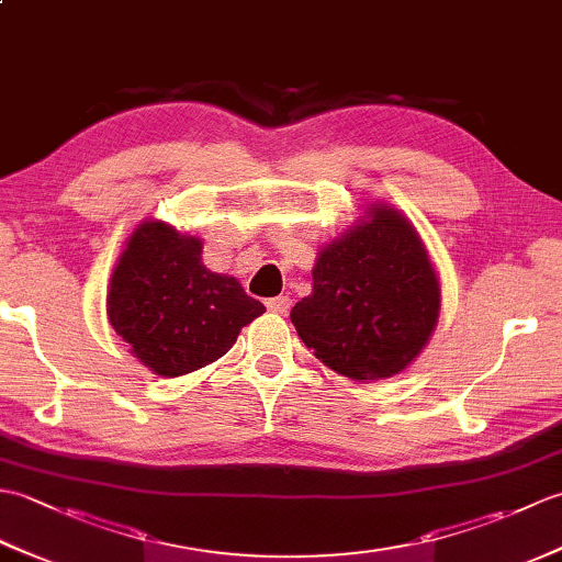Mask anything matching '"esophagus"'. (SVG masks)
Returning <instances> with one entry per match:
<instances>
[{"mask_svg":"<svg viewBox=\"0 0 562 562\" xmlns=\"http://www.w3.org/2000/svg\"><path fill=\"white\" fill-rule=\"evenodd\" d=\"M266 304L272 314H288L292 306V300L290 296H272V300H268Z\"/></svg>","mask_w":562,"mask_h":562,"instance_id":"obj_1","label":"esophagus"}]
</instances>
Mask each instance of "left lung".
Returning a JSON list of instances; mask_svg holds the SVG:
<instances>
[{"mask_svg":"<svg viewBox=\"0 0 562 562\" xmlns=\"http://www.w3.org/2000/svg\"><path fill=\"white\" fill-rule=\"evenodd\" d=\"M314 290L292 324L316 360L352 381L389 379L423 352L441 290L420 234L391 205H369L318 250Z\"/></svg>","mask_w":562,"mask_h":562,"instance_id":"8db88e82","label":"left lung"}]
</instances>
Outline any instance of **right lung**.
<instances>
[{
  "label": "right lung",
  "instance_id": "add662e5",
  "mask_svg": "<svg viewBox=\"0 0 562 562\" xmlns=\"http://www.w3.org/2000/svg\"><path fill=\"white\" fill-rule=\"evenodd\" d=\"M109 321L149 372L173 379L229 352L266 306L232 274L202 266V241L159 220L142 222L117 258Z\"/></svg>",
  "mask_w": 562,
  "mask_h": 562
}]
</instances>
